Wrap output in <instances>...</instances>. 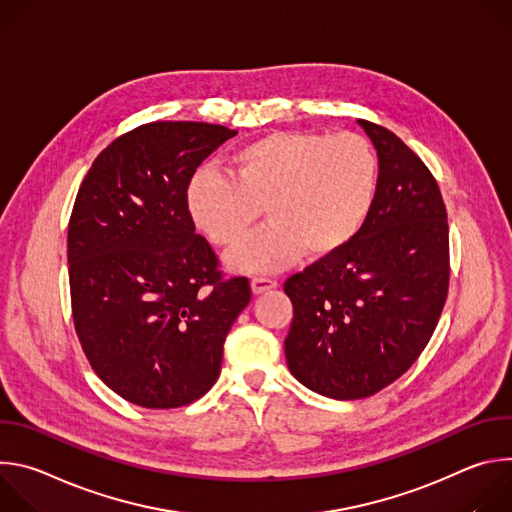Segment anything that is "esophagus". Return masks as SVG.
<instances>
[{"label": "esophagus", "mask_w": 512, "mask_h": 512, "mask_svg": "<svg viewBox=\"0 0 512 512\" xmlns=\"http://www.w3.org/2000/svg\"><path fill=\"white\" fill-rule=\"evenodd\" d=\"M273 287H277V281L271 279V277H253V279H251L253 294H263V291L273 289Z\"/></svg>", "instance_id": "esophagus-1"}]
</instances>
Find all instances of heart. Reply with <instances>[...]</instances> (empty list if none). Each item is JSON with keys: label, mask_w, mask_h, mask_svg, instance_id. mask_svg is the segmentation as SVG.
I'll return each instance as SVG.
<instances>
[{"label": "heart", "mask_w": 512, "mask_h": 512, "mask_svg": "<svg viewBox=\"0 0 512 512\" xmlns=\"http://www.w3.org/2000/svg\"><path fill=\"white\" fill-rule=\"evenodd\" d=\"M377 182V154L356 133L271 131L231 156V178L196 170L186 210L210 243L235 249L265 206L271 223L229 257L237 271L265 273L302 253L320 261L344 251L367 223Z\"/></svg>", "instance_id": "obj_1"}]
</instances>
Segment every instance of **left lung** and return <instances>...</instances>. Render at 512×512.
Masks as SVG:
<instances>
[{
	"label": "left lung",
	"mask_w": 512,
	"mask_h": 512,
	"mask_svg": "<svg viewBox=\"0 0 512 512\" xmlns=\"http://www.w3.org/2000/svg\"><path fill=\"white\" fill-rule=\"evenodd\" d=\"M379 156L373 210L338 255L291 275L287 367L330 399L371 397L427 346L450 283L448 214L427 166L389 129L358 119Z\"/></svg>",
	"instance_id": "left-lung-1"
}]
</instances>
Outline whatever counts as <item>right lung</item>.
Segmentation results:
<instances>
[{
	"label": "right lung",
	"instance_id": "right-lung-1",
	"mask_svg": "<svg viewBox=\"0 0 512 512\" xmlns=\"http://www.w3.org/2000/svg\"><path fill=\"white\" fill-rule=\"evenodd\" d=\"M237 131L141 125L97 156L68 223L72 318L99 379L125 401L172 409L221 375L227 334L251 300L223 279L186 210L196 168Z\"/></svg>",
	"mask_w": 512,
	"mask_h": 512
}]
</instances>
